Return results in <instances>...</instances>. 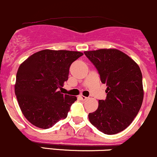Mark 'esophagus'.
I'll list each match as a JSON object with an SVG mask.
<instances>
[{"label": "esophagus", "mask_w": 157, "mask_h": 157, "mask_svg": "<svg viewBox=\"0 0 157 157\" xmlns=\"http://www.w3.org/2000/svg\"><path fill=\"white\" fill-rule=\"evenodd\" d=\"M80 98H81V99L83 100V101H86V100L87 99V98H87V97L84 96V95H80Z\"/></svg>", "instance_id": "obj_1"}]
</instances>
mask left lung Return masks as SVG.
I'll return each mask as SVG.
<instances>
[{
  "instance_id": "1",
  "label": "left lung",
  "mask_w": 157,
  "mask_h": 157,
  "mask_svg": "<svg viewBox=\"0 0 157 157\" xmlns=\"http://www.w3.org/2000/svg\"><path fill=\"white\" fill-rule=\"evenodd\" d=\"M95 66L101 81L106 84L105 100L89 113V120L101 132L114 135L129 126L138 114L144 98L142 74L138 64L117 49L85 51Z\"/></svg>"
}]
</instances>
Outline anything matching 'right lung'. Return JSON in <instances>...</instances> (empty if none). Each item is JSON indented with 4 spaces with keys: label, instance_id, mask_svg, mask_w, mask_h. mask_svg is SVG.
<instances>
[{
    "label": "right lung",
    "instance_id": "add662e5",
    "mask_svg": "<svg viewBox=\"0 0 157 157\" xmlns=\"http://www.w3.org/2000/svg\"><path fill=\"white\" fill-rule=\"evenodd\" d=\"M83 53L44 49L21 64L16 74L15 94L25 117L34 126L49 128L67 117L77 97L59 89L68 79L70 66Z\"/></svg>",
    "mask_w": 157,
    "mask_h": 157
}]
</instances>
